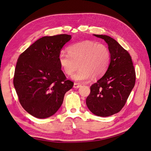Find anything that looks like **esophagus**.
<instances>
[{
  "mask_svg": "<svg viewBox=\"0 0 151 151\" xmlns=\"http://www.w3.org/2000/svg\"><path fill=\"white\" fill-rule=\"evenodd\" d=\"M81 87V84L78 83H74V88H78Z\"/></svg>",
  "mask_w": 151,
  "mask_h": 151,
  "instance_id": "obj_1",
  "label": "esophagus"
}]
</instances>
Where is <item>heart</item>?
Wrapping results in <instances>:
<instances>
[{
  "instance_id": "1",
  "label": "heart",
  "mask_w": 151,
  "mask_h": 151,
  "mask_svg": "<svg viewBox=\"0 0 151 151\" xmlns=\"http://www.w3.org/2000/svg\"><path fill=\"white\" fill-rule=\"evenodd\" d=\"M69 54L60 52L59 61L65 73L72 76L78 82H86L93 77L98 78L106 71L110 61V52L108 47L102 43L90 40L77 43L68 47Z\"/></svg>"
}]
</instances>
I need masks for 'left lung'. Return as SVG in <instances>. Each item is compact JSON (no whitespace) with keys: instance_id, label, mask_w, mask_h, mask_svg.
<instances>
[{"instance_id":"8db88e82","label":"left lung","mask_w":151,"mask_h":151,"mask_svg":"<svg viewBox=\"0 0 151 151\" xmlns=\"http://www.w3.org/2000/svg\"><path fill=\"white\" fill-rule=\"evenodd\" d=\"M105 40L110 52V63L104 76L90 87L86 99L89 110L106 117L118 113L134 87L136 73L129 52L107 35H93Z\"/></svg>"}]
</instances>
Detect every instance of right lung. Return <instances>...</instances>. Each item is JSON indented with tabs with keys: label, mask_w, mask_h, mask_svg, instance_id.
Listing matches in <instances>:
<instances>
[{
	"label": "right lung",
	"mask_w": 151,
	"mask_h": 151,
	"mask_svg": "<svg viewBox=\"0 0 151 151\" xmlns=\"http://www.w3.org/2000/svg\"><path fill=\"white\" fill-rule=\"evenodd\" d=\"M71 35L44 37L17 60L14 85L22 107L38 118L50 117L61 107L65 93L74 86L61 70L59 56Z\"/></svg>",
	"instance_id": "obj_1"
}]
</instances>
